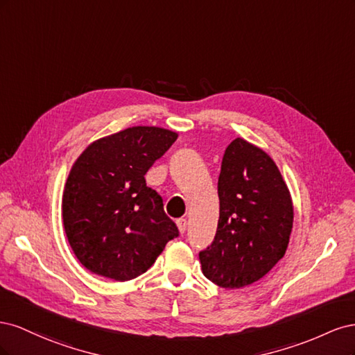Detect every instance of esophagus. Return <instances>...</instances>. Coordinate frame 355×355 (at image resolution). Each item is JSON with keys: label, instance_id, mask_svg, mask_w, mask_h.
Returning <instances> with one entry per match:
<instances>
[{"label": "esophagus", "instance_id": "esophagus-1", "mask_svg": "<svg viewBox=\"0 0 355 355\" xmlns=\"http://www.w3.org/2000/svg\"><path fill=\"white\" fill-rule=\"evenodd\" d=\"M176 225H178L179 232L184 234L185 230H187V220H185V219H178V220H176Z\"/></svg>", "mask_w": 355, "mask_h": 355}]
</instances>
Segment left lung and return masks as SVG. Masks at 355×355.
Returning a JSON list of instances; mask_svg holds the SVG:
<instances>
[{"mask_svg":"<svg viewBox=\"0 0 355 355\" xmlns=\"http://www.w3.org/2000/svg\"><path fill=\"white\" fill-rule=\"evenodd\" d=\"M214 241L200 252L202 274L225 288L259 282L283 259L293 228V201L274 159L241 137L223 154Z\"/></svg>","mask_w":355,"mask_h":355,"instance_id":"1","label":"left lung"}]
</instances>
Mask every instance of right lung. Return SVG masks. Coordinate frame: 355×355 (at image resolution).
I'll use <instances>...</instances> for the list:
<instances>
[{
    "label": "right lung",
    "mask_w": 355,
    "mask_h": 355,
    "mask_svg": "<svg viewBox=\"0 0 355 355\" xmlns=\"http://www.w3.org/2000/svg\"><path fill=\"white\" fill-rule=\"evenodd\" d=\"M178 133L135 125L92 142L75 159L62 196L73 254L90 272L128 282L148 271L179 235L145 175Z\"/></svg>",
    "instance_id": "add662e5"
}]
</instances>
